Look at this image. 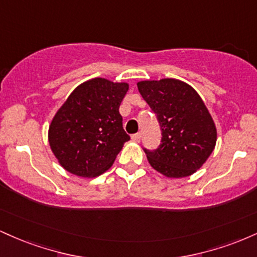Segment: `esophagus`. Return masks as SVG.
Segmentation results:
<instances>
[{
	"mask_svg": "<svg viewBox=\"0 0 257 257\" xmlns=\"http://www.w3.org/2000/svg\"><path fill=\"white\" fill-rule=\"evenodd\" d=\"M132 140L135 141V143H139L141 140V134L140 133H137V134L132 135Z\"/></svg>",
	"mask_w": 257,
	"mask_h": 257,
	"instance_id": "obj_1",
	"label": "esophagus"
}]
</instances>
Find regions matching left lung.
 <instances>
[{
    "label": "left lung",
    "mask_w": 257,
    "mask_h": 257,
    "mask_svg": "<svg viewBox=\"0 0 257 257\" xmlns=\"http://www.w3.org/2000/svg\"><path fill=\"white\" fill-rule=\"evenodd\" d=\"M138 89L157 114L161 145L144 149L153 169L167 178H186L196 173L214 151L216 126L199 94L174 78L141 81Z\"/></svg>",
    "instance_id": "obj_1"
}]
</instances>
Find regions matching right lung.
<instances>
[{"mask_svg":"<svg viewBox=\"0 0 257 257\" xmlns=\"http://www.w3.org/2000/svg\"><path fill=\"white\" fill-rule=\"evenodd\" d=\"M129 84L93 78L79 84L53 117L48 141L65 170L82 178L101 175L113 164L129 135L119 105Z\"/></svg>","mask_w":257,"mask_h":257,"instance_id":"add662e5","label":"right lung"}]
</instances>
